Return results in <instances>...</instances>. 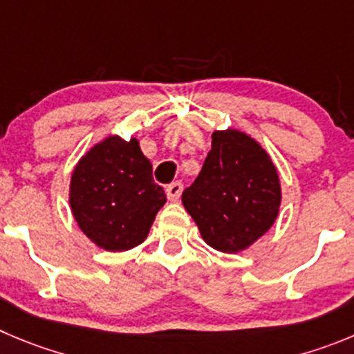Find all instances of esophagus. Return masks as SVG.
I'll list each match as a JSON object with an SVG mask.
<instances>
[{
  "label": "esophagus",
  "mask_w": 354,
  "mask_h": 354,
  "mask_svg": "<svg viewBox=\"0 0 354 354\" xmlns=\"http://www.w3.org/2000/svg\"><path fill=\"white\" fill-rule=\"evenodd\" d=\"M181 192H183V185L180 183V181H174V183H171L169 187L166 188V194H167V199L169 201H178L180 199Z\"/></svg>",
  "instance_id": "1"
}]
</instances>
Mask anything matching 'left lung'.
<instances>
[{"mask_svg":"<svg viewBox=\"0 0 354 354\" xmlns=\"http://www.w3.org/2000/svg\"><path fill=\"white\" fill-rule=\"evenodd\" d=\"M206 244L239 253L276 222L281 183L266 148L239 129L213 131L199 176L181 196Z\"/></svg>","mask_w":354,"mask_h":354,"instance_id":"obj_1","label":"left lung"}]
</instances>
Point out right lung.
I'll return each instance as SVG.
<instances>
[{
  "instance_id": "1",
  "label": "right lung",
  "mask_w": 354,
  "mask_h": 354,
  "mask_svg": "<svg viewBox=\"0 0 354 354\" xmlns=\"http://www.w3.org/2000/svg\"><path fill=\"white\" fill-rule=\"evenodd\" d=\"M166 194L136 138L111 134L88 148L69 181V207L82 232L106 252H127L147 239Z\"/></svg>"
}]
</instances>
